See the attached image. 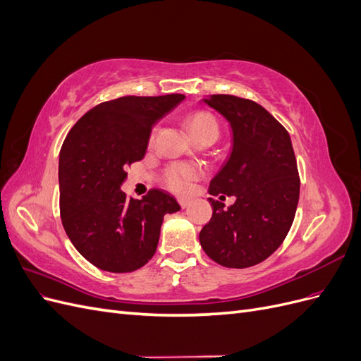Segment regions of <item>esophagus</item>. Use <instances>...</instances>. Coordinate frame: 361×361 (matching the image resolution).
<instances>
[{
	"label": "esophagus",
	"instance_id": "esophagus-1",
	"mask_svg": "<svg viewBox=\"0 0 361 361\" xmlns=\"http://www.w3.org/2000/svg\"><path fill=\"white\" fill-rule=\"evenodd\" d=\"M190 203H191V200H190V199H187V197H182V199H179V204H180L182 207H187V206H190Z\"/></svg>",
	"mask_w": 361,
	"mask_h": 361
}]
</instances>
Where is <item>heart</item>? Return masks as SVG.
Here are the masks:
<instances>
[{
	"mask_svg": "<svg viewBox=\"0 0 361 361\" xmlns=\"http://www.w3.org/2000/svg\"><path fill=\"white\" fill-rule=\"evenodd\" d=\"M185 123H187V128L194 140L204 134L218 135L216 118L207 111L191 113L185 120ZM155 134L157 129H154V133L150 134V141L155 138ZM199 174L200 169L197 166H192V164H173L164 171V183L174 192H185Z\"/></svg>",
	"mask_w": 361,
	"mask_h": 361,
	"instance_id": "heart-1",
	"label": "heart"
}]
</instances>
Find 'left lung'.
Listing matches in <instances>:
<instances>
[{
  "mask_svg": "<svg viewBox=\"0 0 361 361\" xmlns=\"http://www.w3.org/2000/svg\"><path fill=\"white\" fill-rule=\"evenodd\" d=\"M232 128V154L209 194L235 195L227 210L209 197L212 218L200 232L204 253L226 268H248L285 241L300 199V176L288 130L264 106L232 94L203 99Z\"/></svg>",
  "mask_w": 361,
  "mask_h": 361,
  "instance_id": "obj_1",
  "label": "left lung"
}]
</instances>
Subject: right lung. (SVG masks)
Listing matches in <instances>:
<instances>
[{
    "mask_svg": "<svg viewBox=\"0 0 361 361\" xmlns=\"http://www.w3.org/2000/svg\"><path fill=\"white\" fill-rule=\"evenodd\" d=\"M183 94L123 96L87 111L64 140L59 161L60 215L78 253L108 272H133L155 255L164 215L180 209L154 188L143 199L120 190L143 159L150 130Z\"/></svg>",
    "mask_w": 361,
    "mask_h": 361,
    "instance_id": "right-lung-1",
    "label": "right lung"
}]
</instances>
